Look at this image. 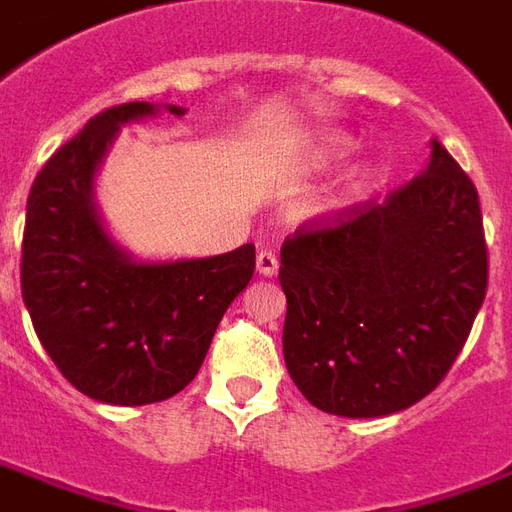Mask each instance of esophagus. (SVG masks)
Instances as JSON below:
<instances>
[{
	"label": "esophagus",
	"instance_id": "obj_1",
	"mask_svg": "<svg viewBox=\"0 0 512 512\" xmlns=\"http://www.w3.org/2000/svg\"><path fill=\"white\" fill-rule=\"evenodd\" d=\"M276 268H279V257L271 249H260L257 252V271L263 276H274Z\"/></svg>",
	"mask_w": 512,
	"mask_h": 512
}]
</instances>
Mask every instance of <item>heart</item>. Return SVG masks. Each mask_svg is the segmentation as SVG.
Listing matches in <instances>:
<instances>
[{
    "instance_id": "obj_1",
    "label": "heart",
    "mask_w": 512,
    "mask_h": 512,
    "mask_svg": "<svg viewBox=\"0 0 512 512\" xmlns=\"http://www.w3.org/2000/svg\"><path fill=\"white\" fill-rule=\"evenodd\" d=\"M350 149H352L350 138H344V135H331V138H323V143L317 146V157H320L323 162H331L344 157Z\"/></svg>"
}]
</instances>
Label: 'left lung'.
<instances>
[{"label":"left lung","instance_id":"1","mask_svg":"<svg viewBox=\"0 0 512 512\" xmlns=\"http://www.w3.org/2000/svg\"><path fill=\"white\" fill-rule=\"evenodd\" d=\"M287 372L317 410L382 418L445 380L488 287L478 189L431 140L388 198L312 219L282 244Z\"/></svg>","mask_w":512,"mask_h":512}]
</instances>
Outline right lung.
<instances>
[{"label": "right lung", "mask_w": 512, "mask_h": 512, "mask_svg": "<svg viewBox=\"0 0 512 512\" xmlns=\"http://www.w3.org/2000/svg\"><path fill=\"white\" fill-rule=\"evenodd\" d=\"M157 111L124 102L86 121L45 162L26 200L21 295L56 369L89 399L140 407L195 380L227 306L255 274V246L138 263L113 244L94 176L121 124ZM173 116L184 108L168 105Z\"/></svg>", "instance_id": "1"}]
</instances>
